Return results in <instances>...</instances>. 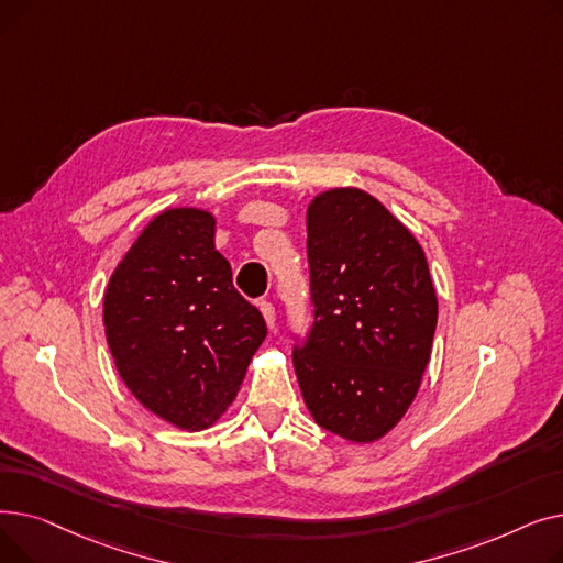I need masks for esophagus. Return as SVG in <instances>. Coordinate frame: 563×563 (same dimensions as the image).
<instances>
[{
    "label": "esophagus",
    "mask_w": 563,
    "mask_h": 563,
    "mask_svg": "<svg viewBox=\"0 0 563 563\" xmlns=\"http://www.w3.org/2000/svg\"><path fill=\"white\" fill-rule=\"evenodd\" d=\"M260 312L264 314V321L269 329H276V308L269 301H260Z\"/></svg>",
    "instance_id": "34e87169"
}]
</instances>
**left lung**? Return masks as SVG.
<instances>
[{
    "label": "left lung",
    "mask_w": 563,
    "mask_h": 563,
    "mask_svg": "<svg viewBox=\"0 0 563 563\" xmlns=\"http://www.w3.org/2000/svg\"><path fill=\"white\" fill-rule=\"evenodd\" d=\"M312 327L294 369L314 422L353 442L386 435L431 356L438 299L422 246L374 196L331 189L308 207Z\"/></svg>",
    "instance_id": "8db88e82"
}]
</instances>
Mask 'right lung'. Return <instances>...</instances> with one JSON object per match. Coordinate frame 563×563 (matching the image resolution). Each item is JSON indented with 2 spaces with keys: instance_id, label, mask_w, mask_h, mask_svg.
I'll return each instance as SVG.
<instances>
[{
  "instance_id": "right-lung-1",
  "label": "right lung",
  "mask_w": 563,
  "mask_h": 563,
  "mask_svg": "<svg viewBox=\"0 0 563 563\" xmlns=\"http://www.w3.org/2000/svg\"><path fill=\"white\" fill-rule=\"evenodd\" d=\"M104 331L132 395L162 420L198 431L232 404L266 323L214 249V217L180 207L147 223L118 264Z\"/></svg>"
}]
</instances>
